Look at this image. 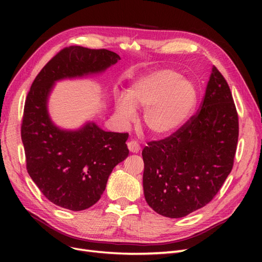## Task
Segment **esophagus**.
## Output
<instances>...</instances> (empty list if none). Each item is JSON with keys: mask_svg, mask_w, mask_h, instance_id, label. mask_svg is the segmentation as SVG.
<instances>
[{"mask_svg": "<svg viewBox=\"0 0 262 262\" xmlns=\"http://www.w3.org/2000/svg\"><path fill=\"white\" fill-rule=\"evenodd\" d=\"M128 148L131 153H139L141 150V146L139 145L138 142L133 141V140L128 142Z\"/></svg>", "mask_w": 262, "mask_h": 262, "instance_id": "esophagus-1", "label": "esophagus"}]
</instances>
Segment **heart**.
<instances>
[{
    "label": "heart",
    "instance_id": "heart-1",
    "mask_svg": "<svg viewBox=\"0 0 262 262\" xmlns=\"http://www.w3.org/2000/svg\"><path fill=\"white\" fill-rule=\"evenodd\" d=\"M198 92L192 81L175 70L161 69L140 77L126 95L116 101L119 121L128 124L138 109L144 110L143 122L156 137L176 131L192 115Z\"/></svg>",
    "mask_w": 262,
    "mask_h": 262
}]
</instances>
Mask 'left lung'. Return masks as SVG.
I'll list each match as a JSON object with an SVG mask.
<instances>
[{"mask_svg": "<svg viewBox=\"0 0 262 262\" xmlns=\"http://www.w3.org/2000/svg\"><path fill=\"white\" fill-rule=\"evenodd\" d=\"M238 116L231 90L213 67L200 110L170 137L148 142L142 150L147 204L170 219L208 204L234 164Z\"/></svg>", "mask_w": 262, "mask_h": 262, "instance_id": "obj_1", "label": "left lung"}]
</instances>
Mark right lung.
<instances>
[{
  "label": "right lung",
  "mask_w": 262,
  "mask_h": 262,
  "mask_svg": "<svg viewBox=\"0 0 262 262\" xmlns=\"http://www.w3.org/2000/svg\"><path fill=\"white\" fill-rule=\"evenodd\" d=\"M119 60L106 49L68 47L31 84L21 123L26 167L39 190L58 207L82 211L100 199L113 169L129 155V134L104 131L95 122L76 130L59 128L48 112L54 83L102 73Z\"/></svg>",
  "instance_id": "1"
}]
</instances>
